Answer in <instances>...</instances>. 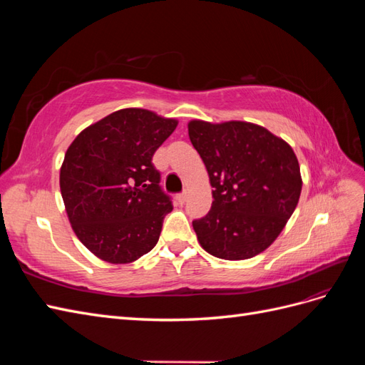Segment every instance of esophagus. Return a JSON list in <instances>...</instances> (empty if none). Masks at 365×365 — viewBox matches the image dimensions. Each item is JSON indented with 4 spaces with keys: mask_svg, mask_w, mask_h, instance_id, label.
<instances>
[{
    "mask_svg": "<svg viewBox=\"0 0 365 365\" xmlns=\"http://www.w3.org/2000/svg\"><path fill=\"white\" fill-rule=\"evenodd\" d=\"M185 200H187V193L184 192V193H180V195H176V201H178L181 205L185 202Z\"/></svg>",
    "mask_w": 365,
    "mask_h": 365,
    "instance_id": "esophagus-1",
    "label": "esophagus"
}]
</instances>
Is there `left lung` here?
<instances>
[{
	"label": "left lung",
	"mask_w": 365,
	"mask_h": 365,
	"mask_svg": "<svg viewBox=\"0 0 365 365\" xmlns=\"http://www.w3.org/2000/svg\"><path fill=\"white\" fill-rule=\"evenodd\" d=\"M189 137L213 187L212 208L193 220L201 247L225 260L257 256L277 239L300 200L292 148L247 121L192 120Z\"/></svg>",
	"instance_id": "left-lung-1"
}]
</instances>
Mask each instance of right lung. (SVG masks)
Returning <instances> with one entry per match:
<instances>
[{
	"instance_id": "right-lung-1",
	"label": "right lung",
	"mask_w": 365,
	"mask_h": 365,
	"mask_svg": "<svg viewBox=\"0 0 365 365\" xmlns=\"http://www.w3.org/2000/svg\"><path fill=\"white\" fill-rule=\"evenodd\" d=\"M176 125L126 108L83 129L67 149L62 200L76 236L98 259L130 263L157 245L173 207L152 157Z\"/></svg>"
}]
</instances>
